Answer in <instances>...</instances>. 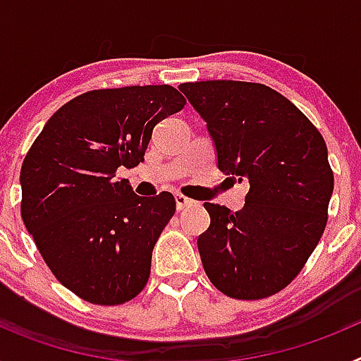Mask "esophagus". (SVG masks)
<instances>
[{"instance_id":"1","label":"esophagus","mask_w":361,"mask_h":361,"mask_svg":"<svg viewBox=\"0 0 361 361\" xmlns=\"http://www.w3.org/2000/svg\"><path fill=\"white\" fill-rule=\"evenodd\" d=\"M175 204H177V209L180 212V209L193 206V200L188 199V197H184V195H180V193H177V195H175Z\"/></svg>"}]
</instances>
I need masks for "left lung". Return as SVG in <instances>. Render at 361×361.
<instances>
[{"instance_id":"8db88e82","label":"left lung","mask_w":361,"mask_h":361,"mask_svg":"<svg viewBox=\"0 0 361 361\" xmlns=\"http://www.w3.org/2000/svg\"><path fill=\"white\" fill-rule=\"evenodd\" d=\"M178 90L206 121L219 170L247 180L240 212L204 202V271L231 298L275 295L298 275L327 224L334 177L311 121L276 90L244 81L184 82Z\"/></svg>"}]
</instances>
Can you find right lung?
<instances>
[{"label": "right lung", "mask_w": 361, "mask_h": 361, "mask_svg": "<svg viewBox=\"0 0 361 361\" xmlns=\"http://www.w3.org/2000/svg\"><path fill=\"white\" fill-rule=\"evenodd\" d=\"M186 99L170 85L92 90L47 121L21 166V216L59 282L99 305L145 289L175 199L133 193L121 166L145 161L155 124Z\"/></svg>", "instance_id": "add662e5"}]
</instances>
